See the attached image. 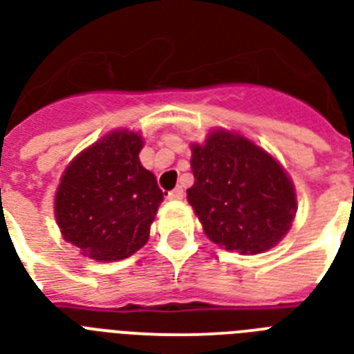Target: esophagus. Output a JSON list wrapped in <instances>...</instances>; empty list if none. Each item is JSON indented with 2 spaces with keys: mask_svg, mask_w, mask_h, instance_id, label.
Returning <instances> with one entry per match:
<instances>
[{
  "mask_svg": "<svg viewBox=\"0 0 354 354\" xmlns=\"http://www.w3.org/2000/svg\"><path fill=\"white\" fill-rule=\"evenodd\" d=\"M169 200H182L183 198V189L182 187H176V189H172V191H169Z\"/></svg>",
  "mask_w": 354,
  "mask_h": 354,
  "instance_id": "1",
  "label": "esophagus"
}]
</instances>
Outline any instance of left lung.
<instances>
[{
  "mask_svg": "<svg viewBox=\"0 0 354 354\" xmlns=\"http://www.w3.org/2000/svg\"><path fill=\"white\" fill-rule=\"evenodd\" d=\"M191 150L194 183L187 200L209 241L242 255L275 246L297 209L285 169L266 150L227 130L211 132Z\"/></svg>",
  "mask_w": 354,
  "mask_h": 354,
  "instance_id": "obj_1",
  "label": "left lung"
}]
</instances>
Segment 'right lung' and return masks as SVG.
Instances as JSON below:
<instances>
[{
  "instance_id": "right-lung-1",
  "label": "right lung",
  "mask_w": 354,
  "mask_h": 354,
  "mask_svg": "<svg viewBox=\"0 0 354 354\" xmlns=\"http://www.w3.org/2000/svg\"><path fill=\"white\" fill-rule=\"evenodd\" d=\"M141 149L139 133L115 130L80 152L64 172L55 216L64 241L86 257L121 261L149 241L163 191L141 165Z\"/></svg>"
}]
</instances>
